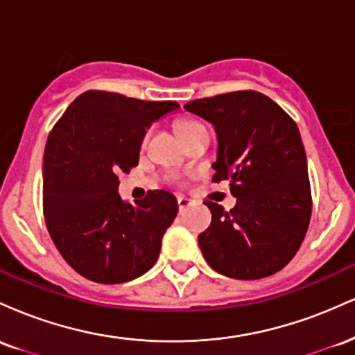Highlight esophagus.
<instances>
[{
    "instance_id": "34e87169",
    "label": "esophagus",
    "mask_w": 355,
    "mask_h": 355,
    "mask_svg": "<svg viewBox=\"0 0 355 355\" xmlns=\"http://www.w3.org/2000/svg\"><path fill=\"white\" fill-rule=\"evenodd\" d=\"M177 202H178V209H180V211L193 205V200H190V198H187V197H178Z\"/></svg>"
}]
</instances>
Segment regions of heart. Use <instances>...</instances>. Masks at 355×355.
Instances as JSON below:
<instances>
[{
  "mask_svg": "<svg viewBox=\"0 0 355 355\" xmlns=\"http://www.w3.org/2000/svg\"><path fill=\"white\" fill-rule=\"evenodd\" d=\"M198 123H195V121H182V123H178V133H180V137L183 133H187L189 130L193 128V126H197Z\"/></svg>",
  "mask_w": 355,
  "mask_h": 355,
  "instance_id": "heart-1",
  "label": "heart"
}]
</instances>
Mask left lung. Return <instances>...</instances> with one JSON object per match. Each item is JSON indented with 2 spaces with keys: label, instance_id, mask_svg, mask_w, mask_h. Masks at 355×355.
Segmentation results:
<instances>
[{
  "label": "left lung",
  "instance_id": "obj_1",
  "mask_svg": "<svg viewBox=\"0 0 355 355\" xmlns=\"http://www.w3.org/2000/svg\"><path fill=\"white\" fill-rule=\"evenodd\" d=\"M187 112L214 125L211 180H230V211L205 202L211 223L198 235L209 266L239 280L263 279L294 259L311 222L307 157L295 121L259 92L189 101Z\"/></svg>",
  "mask_w": 355,
  "mask_h": 355
}]
</instances>
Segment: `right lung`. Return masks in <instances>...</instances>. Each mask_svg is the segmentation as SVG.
I'll use <instances>...</instances> for the list:
<instances>
[{"label": "right lung", "mask_w": 355, "mask_h": 355, "mask_svg": "<svg viewBox=\"0 0 355 355\" xmlns=\"http://www.w3.org/2000/svg\"><path fill=\"white\" fill-rule=\"evenodd\" d=\"M178 108L92 89L51 130L43 157L44 220L61 257L85 279L130 282L157 262L177 198L155 190L125 202L118 173L138 165L146 130Z\"/></svg>", "instance_id": "right-lung-1"}]
</instances>
